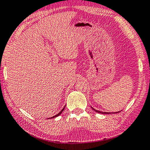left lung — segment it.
I'll use <instances>...</instances> for the list:
<instances>
[{
	"mask_svg": "<svg viewBox=\"0 0 150 150\" xmlns=\"http://www.w3.org/2000/svg\"><path fill=\"white\" fill-rule=\"evenodd\" d=\"M93 109H94L93 108H92ZM95 110V109H94ZM95 111H96V112H98V113H105V114H109V113H109V112H102V111H98V110H95ZM118 112H120V111H118Z\"/></svg>",
	"mask_w": 150,
	"mask_h": 150,
	"instance_id": "left-lung-1",
	"label": "left lung"
}]
</instances>
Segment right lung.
<instances>
[{
    "mask_svg": "<svg viewBox=\"0 0 150 150\" xmlns=\"http://www.w3.org/2000/svg\"><path fill=\"white\" fill-rule=\"evenodd\" d=\"M64 108H65V107H64L63 108V109H62V111H60V112L58 113V114H57L56 115H54V116H53V117H57V116H58V115H59L60 114H61V113H62V112H63V111H64ZM52 117H51V118H52Z\"/></svg>",
    "mask_w": 150,
    "mask_h": 150,
    "instance_id": "1",
    "label": "right lung"
}]
</instances>
